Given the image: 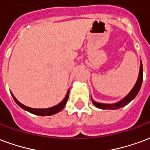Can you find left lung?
<instances>
[{"label": "left lung", "instance_id": "1", "mask_svg": "<svg viewBox=\"0 0 150 150\" xmlns=\"http://www.w3.org/2000/svg\"><path fill=\"white\" fill-rule=\"evenodd\" d=\"M142 81H143V67H142V62L141 60V63H140V71H139V75L137 80L136 82L134 87L132 88V89L130 91L129 94L126 96L125 97L123 98L121 100L118 101L116 103L114 104H104V103H99L95 101L92 98H91V100L92 103L94 104L96 107H97L98 108H100V109H111V110H115V109H119L120 108L125 107V105L129 104V102L131 101L136 97V96L137 95V93L141 89L142 87Z\"/></svg>", "mask_w": 150, "mask_h": 150}]
</instances>
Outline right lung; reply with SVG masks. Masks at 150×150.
<instances>
[{
	"label": "right lung",
	"mask_w": 150,
	"mask_h": 150,
	"mask_svg": "<svg viewBox=\"0 0 150 150\" xmlns=\"http://www.w3.org/2000/svg\"><path fill=\"white\" fill-rule=\"evenodd\" d=\"M69 90L67 92V95H66L65 98L62 100L59 104H57L55 106L51 108H30L25 106L24 104H22L21 103H20L19 101L15 98V96L12 94V96L13 98L14 101L18 104V106H20L21 108H23L24 110L27 111L29 112L32 113V114H34V115H38V116H51V115H54V114H56V113L59 112L60 111L63 109V108L65 107L66 104H67V101L68 100L69 97Z\"/></svg>",
	"instance_id": "right-lung-1"
}]
</instances>
